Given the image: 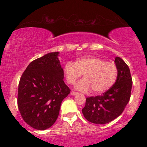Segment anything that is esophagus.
I'll return each instance as SVG.
<instances>
[{"label": "esophagus", "mask_w": 147, "mask_h": 147, "mask_svg": "<svg viewBox=\"0 0 147 147\" xmlns=\"http://www.w3.org/2000/svg\"><path fill=\"white\" fill-rule=\"evenodd\" d=\"M70 94H71V95H78V92H75V91H72L71 92H70Z\"/></svg>", "instance_id": "34e87169"}]
</instances>
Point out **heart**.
I'll return each mask as SVG.
<instances>
[{
	"label": "heart",
	"mask_w": 147,
	"mask_h": 147,
	"mask_svg": "<svg viewBox=\"0 0 147 147\" xmlns=\"http://www.w3.org/2000/svg\"><path fill=\"white\" fill-rule=\"evenodd\" d=\"M66 82L73 84L82 75L85 78L77 82L76 89L88 92L92 89L95 93L109 90L116 82L118 76L117 65L113 62L97 57L84 56L77 59L75 63L67 62L63 68Z\"/></svg>",
	"instance_id": "b5f03b06"
}]
</instances>
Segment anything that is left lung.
Segmentation results:
<instances>
[{"instance_id": "obj_1", "label": "left lung", "mask_w": 147, "mask_h": 147, "mask_svg": "<svg viewBox=\"0 0 147 147\" xmlns=\"http://www.w3.org/2000/svg\"><path fill=\"white\" fill-rule=\"evenodd\" d=\"M115 63L118 68L115 83L102 95L87 97L82 109L84 117L93 124H107L119 117L130 100L133 84L130 69L119 57Z\"/></svg>"}]
</instances>
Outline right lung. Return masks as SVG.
Here are the masks:
<instances>
[{"mask_svg": "<svg viewBox=\"0 0 147 147\" xmlns=\"http://www.w3.org/2000/svg\"><path fill=\"white\" fill-rule=\"evenodd\" d=\"M59 52H50L32 61L23 72L18 89V107L23 120L37 130L53 125L62 101L70 89L63 82Z\"/></svg>", "mask_w": 147, "mask_h": 147, "instance_id": "add662e5", "label": "right lung"}]
</instances>
